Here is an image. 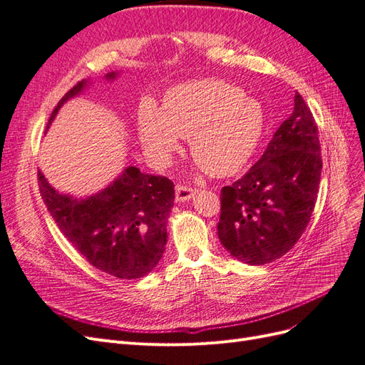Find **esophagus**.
I'll return each mask as SVG.
<instances>
[{
	"mask_svg": "<svg viewBox=\"0 0 365 365\" xmlns=\"http://www.w3.org/2000/svg\"><path fill=\"white\" fill-rule=\"evenodd\" d=\"M196 193V189H192L189 185H176V201L178 202H184L189 201L190 197H193V195Z\"/></svg>",
	"mask_w": 365,
	"mask_h": 365,
	"instance_id": "1",
	"label": "esophagus"
}]
</instances>
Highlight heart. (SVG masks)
Instances as JSON below:
<instances>
[{
    "instance_id": "1",
    "label": "heart",
    "mask_w": 365,
    "mask_h": 365,
    "mask_svg": "<svg viewBox=\"0 0 365 365\" xmlns=\"http://www.w3.org/2000/svg\"><path fill=\"white\" fill-rule=\"evenodd\" d=\"M137 129L146 155L168 164L187 137L192 157L213 176L237 172L252 155L263 132V113L254 98L219 79H197L172 86L161 109L143 101Z\"/></svg>"
}]
</instances>
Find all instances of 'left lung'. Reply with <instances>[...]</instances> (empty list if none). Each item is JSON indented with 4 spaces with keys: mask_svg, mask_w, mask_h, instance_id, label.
<instances>
[{
    "mask_svg": "<svg viewBox=\"0 0 365 365\" xmlns=\"http://www.w3.org/2000/svg\"><path fill=\"white\" fill-rule=\"evenodd\" d=\"M322 169L318 128L295 93L294 111L275 130L260 160L220 190V244L248 264L280 259L311 220Z\"/></svg>",
    "mask_w": 365,
    "mask_h": 365,
    "instance_id": "8db88e82",
    "label": "left lung"
}]
</instances>
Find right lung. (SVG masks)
Returning <instances> with one entry per match:
<instances>
[{"label":"right lung","mask_w":365,"mask_h":365,"mask_svg":"<svg viewBox=\"0 0 365 365\" xmlns=\"http://www.w3.org/2000/svg\"><path fill=\"white\" fill-rule=\"evenodd\" d=\"M115 73L106 74L114 79ZM77 82L53 109L47 128L68 98L81 94ZM39 190L54 222L93 267L118 279L145 277L161 260L168 242L165 222L173 207V182L130 165L105 190L88 197L56 192L38 172Z\"/></svg>","instance_id":"right-lung-1"}]
</instances>
